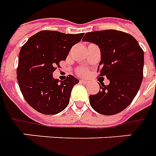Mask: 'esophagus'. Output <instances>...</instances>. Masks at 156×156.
<instances>
[{
  "label": "esophagus",
  "instance_id": "34e87169",
  "mask_svg": "<svg viewBox=\"0 0 156 156\" xmlns=\"http://www.w3.org/2000/svg\"><path fill=\"white\" fill-rule=\"evenodd\" d=\"M80 82L82 84H88V81H87V80H80Z\"/></svg>",
  "mask_w": 156,
  "mask_h": 156
}]
</instances>
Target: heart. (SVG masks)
I'll return each instance as SVG.
<instances>
[{"label":"heart","mask_w":156,"mask_h":156,"mask_svg":"<svg viewBox=\"0 0 156 156\" xmlns=\"http://www.w3.org/2000/svg\"><path fill=\"white\" fill-rule=\"evenodd\" d=\"M76 73L80 76H86L88 74V69L86 67H80L79 69H77Z\"/></svg>","instance_id":"1"}]
</instances>
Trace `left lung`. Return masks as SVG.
<instances>
[{
    "mask_svg": "<svg viewBox=\"0 0 156 156\" xmlns=\"http://www.w3.org/2000/svg\"><path fill=\"white\" fill-rule=\"evenodd\" d=\"M101 49L98 72L110 83L99 87L98 94L90 95V104L102 115H114L124 110L138 93L144 70V51L134 37L122 31H95L82 38Z\"/></svg>",
    "mask_w": 156,
    "mask_h": 156,
    "instance_id": "1",
    "label": "left lung"
}]
</instances>
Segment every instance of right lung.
<instances>
[{
    "mask_svg": "<svg viewBox=\"0 0 156 156\" xmlns=\"http://www.w3.org/2000/svg\"><path fill=\"white\" fill-rule=\"evenodd\" d=\"M83 35L43 30L29 37L21 48L16 79L24 99L38 112L53 115L69 104L73 87L79 80L69 75L58 83L53 72Z\"/></svg>",
    "mask_w": 156,
    "mask_h": 156,
    "instance_id": "add662e5",
    "label": "right lung"
}]
</instances>
